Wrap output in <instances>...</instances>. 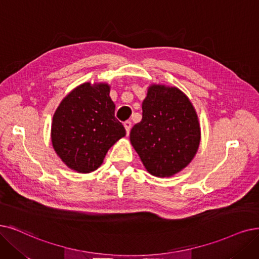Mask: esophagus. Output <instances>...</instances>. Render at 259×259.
<instances>
[{
  "label": "esophagus",
  "mask_w": 259,
  "mask_h": 259,
  "mask_svg": "<svg viewBox=\"0 0 259 259\" xmlns=\"http://www.w3.org/2000/svg\"><path fill=\"white\" fill-rule=\"evenodd\" d=\"M123 127H125L127 134H129V132H130V129H131V121L127 120V121L123 122Z\"/></svg>",
  "instance_id": "esophagus-1"
}]
</instances>
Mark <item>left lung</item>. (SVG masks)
<instances>
[{"instance_id": "1", "label": "left lung", "mask_w": 259, "mask_h": 259, "mask_svg": "<svg viewBox=\"0 0 259 259\" xmlns=\"http://www.w3.org/2000/svg\"><path fill=\"white\" fill-rule=\"evenodd\" d=\"M143 118L130 132V142L146 170L169 178L195 157L201 130L189 98L177 87L152 83L142 104Z\"/></svg>"}]
</instances>
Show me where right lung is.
I'll use <instances>...</instances> for the list:
<instances>
[{
  "instance_id": "add662e5",
  "label": "right lung",
  "mask_w": 259,
  "mask_h": 259,
  "mask_svg": "<svg viewBox=\"0 0 259 259\" xmlns=\"http://www.w3.org/2000/svg\"><path fill=\"white\" fill-rule=\"evenodd\" d=\"M106 82H84L56 109L51 129L53 148L61 161L79 174L96 170L108 150L126 136L114 116L115 105Z\"/></svg>"
}]
</instances>
